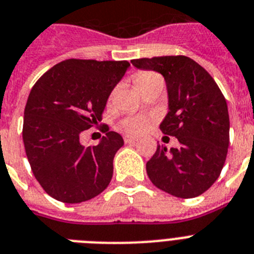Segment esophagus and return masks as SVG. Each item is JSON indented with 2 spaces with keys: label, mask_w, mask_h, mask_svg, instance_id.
<instances>
[{
  "label": "esophagus",
  "mask_w": 254,
  "mask_h": 254,
  "mask_svg": "<svg viewBox=\"0 0 254 254\" xmlns=\"http://www.w3.org/2000/svg\"><path fill=\"white\" fill-rule=\"evenodd\" d=\"M124 140H125V143L127 144H134L138 140V138L131 137V135H125V137H124Z\"/></svg>",
  "instance_id": "esophagus-1"
}]
</instances>
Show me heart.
Masks as SVG:
<instances>
[{"label": "heart", "mask_w": 254, "mask_h": 254, "mask_svg": "<svg viewBox=\"0 0 254 254\" xmlns=\"http://www.w3.org/2000/svg\"><path fill=\"white\" fill-rule=\"evenodd\" d=\"M160 81H163V77L153 71H140L134 76V84L138 87V90H142L143 87L148 86V85L153 84V82H160ZM151 124H152V120H151L150 117L134 116L127 117V119L123 120L121 127L127 133L140 134L146 131L151 127Z\"/></svg>", "instance_id": "1"}]
</instances>
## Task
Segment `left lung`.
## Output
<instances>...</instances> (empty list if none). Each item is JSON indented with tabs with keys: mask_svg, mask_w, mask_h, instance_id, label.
Masks as SVG:
<instances>
[{
	"mask_svg": "<svg viewBox=\"0 0 254 254\" xmlns=\"http://www.w3.org/2000/svg\"><path fill=\"white\" fill-rule=\"evenodd\" d=\"M165 78L169 112L160 129L176 137L178 148L157 146L146 164L151 182L170 195L191 199L216 182L225 165L230 142V119L222 91L208 72L185 55L131 61Z\"/></svg>",
	"mask_w": 254,
	"mask_h": 254,
	"instance_id": "1",
	"label": "left lung"
}]
</instances>
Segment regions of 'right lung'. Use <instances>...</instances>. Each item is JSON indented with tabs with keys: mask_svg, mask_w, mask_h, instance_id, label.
<instances>
[{
	"mask_svg": "<svg viewBox=\"0 0 254 254\" xmlns=\"http://www.w3.org/2000/svg\"><path fill=\"white\" fill-rule=\"evenodd\" d=\"M127 61L67 59L36 81L24 108L23 142L33 176L45 192L76 204L103 192L114 174V157L124 144L107 125L101 143L85 147L82 131L97 127Z\"/></svg>",
	"mask_w": 254,
	"mask_h": 254,
	"instance_id": "obj_1",
	"label": "right lung"
}]
</instances>
